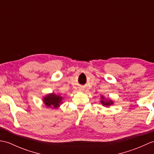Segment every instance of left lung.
Here are the masks:
<instances>
[{"label": "left lung", "instance_id": "obj_1", "mask_svg": "<svg viewBox=\"0 0 154 154\" xmlns=\"http://www.w3.org/2000/svg\"><path fill=\"white\" fill-rule=\"evenodd\" d=\"M100 99H101L100 103L104 106H106V107L110 106L111 105H112V104H114V102L112 100H111L110 99H105L104 97H103V95L100 96Z\"/></svg>", "mask_w": 154, "mask_h": 154}]
</instances>
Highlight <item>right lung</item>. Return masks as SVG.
I'll use <instances>...</instances> for the list:
<instances>
[{"label":"right lung","mask_w":154,"mask_h":154,"mask_svg":"<svg viewBox=\"0 0 154 154\" xmlns=\"http://www.w3.org/2000/svg\"><path fill=\"white\" fill-rule=\"evenodd\" d=\"M62 100L63 97L54 93L48 94L43 98V102L45 106L52 109H57L60 107L62 104Z\"/></svg>","instance_id":"obj_1"}]
</instances>
